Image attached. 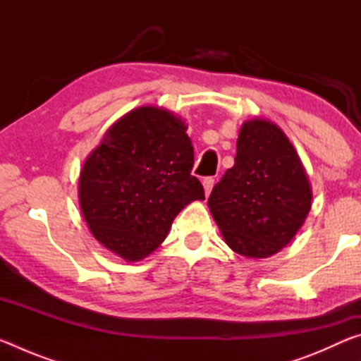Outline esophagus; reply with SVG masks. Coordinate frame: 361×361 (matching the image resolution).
<instances>
[{
	"label": "esophagus",
	"instance_id": "obj_1",
	"mask_svg": "<svg viewBox=\"0 0 361 361\" xmlns=\"http://www.w3.org/2000/svg\"><path fill=\"white\" fill-rule=\"evenodd\" d=\"M202 185H204V189H205V195H210L213 185H215V178H212V176H207V178L202 180Z\"/></svg>",
	"mask_w": 361,
	"mask_h": 361
}]
</instances>
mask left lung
I'll return each mask as SVG.
<instances>
[{
  "label": "left lung",
  "instance_id": "left-lung-1",
  "mask_svg": "<svg viewBox=\"0 0 361 361\" xmlns=\"http://www.w3.org/2000/svg\"><path fill=\"white\" fill-rule=\"evenodd\" d=\"M310 207L312 186L285 132L269 119L243 122L234 166L209 197L228 247L245 258H269L298 234Z\"/></svg>",
  "mask_w": 361,
  "mask_h": 361
}]
</instances>
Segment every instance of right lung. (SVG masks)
<instances>
[{"mask_svg":"<svg viewBox=\"0 0 361 361\" xmlns=\"http://www.w3.org/2000/svg\"><path fill=\"white\" fill-rule=\"evenodd\" d=\"M180 116L140 106L109 127L84 161L78 197L103 247L137 262L161 245L175 216L204 188L191 175L194 148Z\"/></svg>","mask_w":361,"mask_h":361,"instance_id":"obj_1","label":"right lung"}]
</instances>
